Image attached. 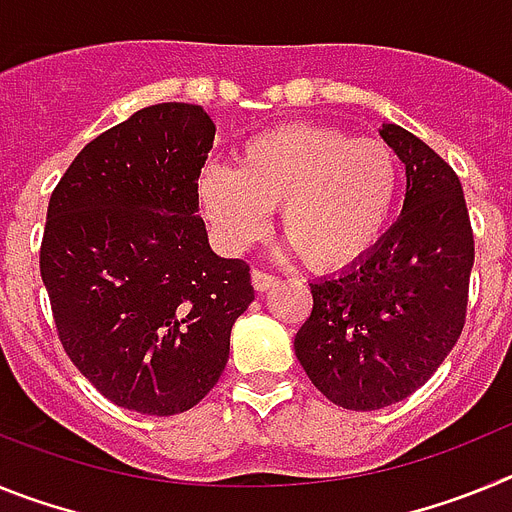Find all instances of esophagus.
Instances as JSON below:
<instances>
[{"mask_svg": "<svg viewBox=\"0 0 512 512\" xmlns=\"http://www.w3.org/2000/svg\"><path fill=\"white\" fill-rule=\"evenodd\" d=\"M251 282H253V289H256V292H266V289H271L274 284H277V277H274V274H266V271L256 269L251 274Z\"/></svg>", "mask_w": 512, "mask_h": 512, "instance_id": "1", "label": "esophagus"}]
</instances>
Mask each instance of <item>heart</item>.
<instances>
[{
	"mask_svg": "<svg viewBox=\"0 0 512 512\" xmlns=\"http://www.w3.org/2000/svg\"><path fill=\"white\" fill-rule=\"evenodd\" d=\"M402 169L382 140L295 122L253 135L233 166L207 164L197 197L217 243L243 251L269 230L282 205V233L318 271L359 264L382 241L400 202Z\"/></svg>",
	"mask_w": 512,
	"mask_h": 512,
	"instance_id": "heart-1",
	"label": "heart"
}]
</instances>
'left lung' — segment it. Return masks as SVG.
Returning <instances> with one entry per match:
<instances>
[{"mask_svg":"<svg viewBox=\"0 0 512 512\" xmlns=\"http://www.w3.org/2000/svg\"><path fill=\"white\" fill-rule=\"evenodd\" d=\"M379 135L408 176L402 215L366 259L310 284L295 336L310 382L346 410H379L433 377L467 315L474 235L459 176L400 125Z\"/></svg>","mask_w":512,"mask_h":512,"instance_id":"8db88e82","label":"left lung"}]
</instances>
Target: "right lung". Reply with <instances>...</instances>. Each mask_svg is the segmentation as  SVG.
<instances>
[{"label": "right lung", "instance_id": "right-lung-1", "mask_svg": "<svg viewBox=\"0 0 512 512\" xmlns=\"http://www.w3.org/2000/svg\"><path fill=\"white\" fill-rule=\"evenodd\" d=\"M212 140L200 104L143 107L81 148L48 202L40 277L58 338L125 410L194 408L253 302L248 264L220 259L197 215Z\"/></svg>", "mask_w": 512, "mask_h": 512}]
</instances>
